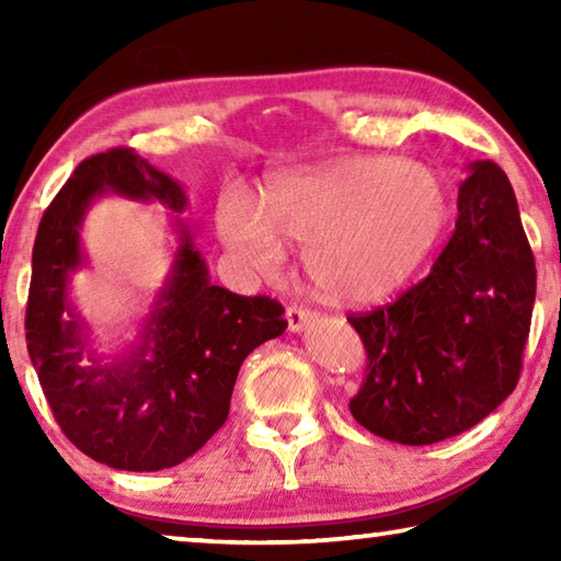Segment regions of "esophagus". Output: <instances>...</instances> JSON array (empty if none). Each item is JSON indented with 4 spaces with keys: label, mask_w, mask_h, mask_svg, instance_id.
<instances>
[{
    "label": "esophagus",
    "mask_w": 561,
    "mask_h": 561,
    "mask_svg": "<svg viewBox=\"0 0 561 561\" xmlns=\"http://www.w3.org/2000/svg\"><path fill=\"white\" fill-rule=\"evenodd\" d=\"M311 321H314V311H309L304 307H289L287 324H289V331H294V334H299V331L307 329Z\"/></svg>",
    "instance_id": "1"
}]
</instances>
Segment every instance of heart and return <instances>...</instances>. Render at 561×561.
<instances>
[{"label":"heart","mask_w":561,"mask_h":561,"mask_svg":"<svg viewBox=\"0 0 561 561\" xmlns=\"http://www.w3.org/2000/svg\"><path fill=\"white\" fill-rule=\"evenodd\" d=\"M445 193L431 168L351 158L274 180L257 210L225 201L217 227L237 260L260 277L282 267L277 237L304 242V264L334 301H374L396 291L443 232Z\"/></svg>","instance_id":"obj_1"}]
</instances>
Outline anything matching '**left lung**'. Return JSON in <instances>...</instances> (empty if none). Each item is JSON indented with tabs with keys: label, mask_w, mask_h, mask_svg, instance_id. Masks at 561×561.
Masks as SVG:
<instances>
[{
	"label": "left lung",
	"mask_w": 561,
	"mask_h": 561,
	"mask_svg": "<svg viewBox=\"0 0 561 561\" xmlns=\"http://www.w3.org/2000/svg\"><path fill=\"white\" fill-rule=\"evenodd\" d=\"M535 291L515 190L492 160L470 163L455 232L428 277L393 304L348 317L368 356L351 415L403 445L478 425L519 381Z\"/></svg>",
	"instance_id": "8db88e82"
}]
</instances>
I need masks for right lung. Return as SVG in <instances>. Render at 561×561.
I'll return each instance as SVG.
<instances>
[{"label": "right lung", "mask_w": 561, "mask_h": 561, "mask_svg": "<svg viewBox=\"0 0 561 561\" xmlns=\"http://www.w3.org/2000/svg\"><path fill=\"white\" fill-rule=\"evenodd\" d=\"M113 192L174 210V267L141 336L106 362L68 297L85 266L80 227L90 203ZM183 185L133 148L83 160L39 222L26 301V348L56 423L76 448L108 468L156 472L197 453L222 428L242 360L287 329L270 297H240L210 284L193 232L180 220Z\"/></svg>", "instance_id": "obj_1"}]
</instances>
